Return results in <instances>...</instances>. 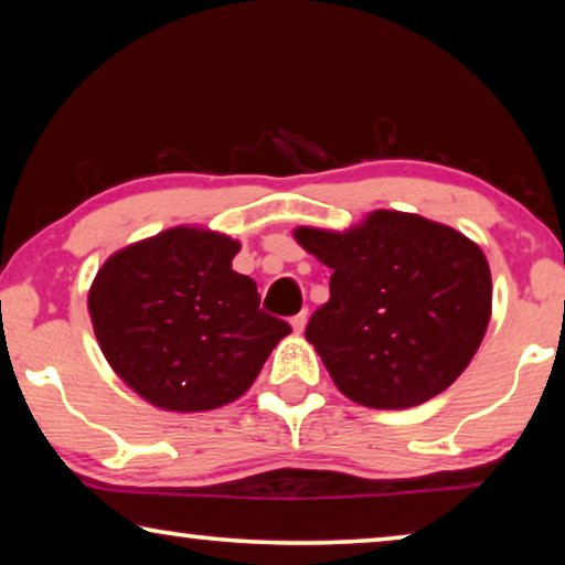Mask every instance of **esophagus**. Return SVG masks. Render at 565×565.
Here are the masks:
<instances>
[{"mask_svg": "<svg viewBox=\"0 0 565 565\" xmlns=\"http://www.w3.org/2000/svg\"><path fill=\"white\" fill-rule=\"evenodd\" d=\"M305 327H307V309L299 311L297 317H291V330L294 332L301 334V332H305Z\"/></svg>", "mask_w": 565, "mask_h": 565, "instance_id": "esophagus-1", "label": "esophagus"}]
</instances>
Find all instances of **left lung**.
Returning <instances> with one entry per match:
<instances>
[{"label": "left lung", "mask_w": 565, "mask_h": 565, "mask_svg": "<svg viewBox=\"0 0 565 565\" xmlns=\"http://www.w3.org/2000/svg\"><path fill=\"white\" fill-rule=\"evenodd\" d=\"M294 238L332 268L307 340L340 393L411 408L465 373L492 315L490 264L475 241L401 210H373L348 231L299 225Z\"/></svg>", "instance_id": "obj_1"}]
</instances>
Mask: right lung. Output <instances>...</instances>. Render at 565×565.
Wrapping results in <instances>:
<instances>
[{
	"mask_svg": "<svg viewBox=\"0 0 565 565\" xmlns=\"http://www.w3.org/2000/svg\"><path fill=\"white\" fill-rule=\"evenodd\" d=\"M238 250L231 235L177 225L98 268L88 315L100 352L151 406L195 414L241 398L291 332L233 271Z\"/></svg>",
	"mask_w": 565,
	"mask_h": 565,
	"instance_id": "add662e5",
	"label": "right lung"
}]
</instances>
